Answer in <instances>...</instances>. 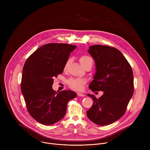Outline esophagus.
<instances>
[{"instance_id": "esophagus-1", "label": "esophagus", "mask_w": 150, "mask_h": 150, "mask_svg": "<svg viewBox=\"0 0 150 150\" xmlns=\"http://www.w3.org/2000/svg\"><path fill=\"white\" fill-rule=\"evenodd\" d=\"M77 95H78V96H79V97H84V96H85V95H84L83 94L81 93H77Z\"/></svg>"}]
</instances>
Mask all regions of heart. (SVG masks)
<instances>
[{
	"label": "heart",
	"mask_w": 150,
	"mask_h": 150,
	"mask_svg": "<svg viewBox=\"0 0 150 150\" xmlns=\"http://www.w3.org/2000/svg\"><path fill=\"white\" fill-rule=\"evenodd\" d=\"M90 60H93L90 57L88 56H82L79 58V62L83 67ZM85 82V80L81 78H71L68 81L69 87L71 88L76 90H82Z\"/></svg>",
	"instance_id": "heart-1"
}]
</instances>
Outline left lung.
Returning a JSON list of instances; mask_svg holds the SVG:
<instances>
[{"instance_id":"8db88e82","label":"left lung","mask_w":150,"mask_h":150,"mask_svg":"<svg viewBox=\"0 0 150 150\" xmlns=\"http://www.w3.org/2000/svg\"><path fill=\"white\" fill-rule=\"evenodd\" d=\"M95 61L96 72L89 85L93 92L102 91L103 95L92 98L93 104L87 111L88 119L94 123L108 125L125 114L132 98L134 75L129 62L117 49L108 46L94 45L88 50Z\"/></svg>"}]
</instances>
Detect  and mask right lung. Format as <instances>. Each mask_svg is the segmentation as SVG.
<instances>
[{"label":"right lung","instance_id":"add662e5","mask_svg":"<svg viewBox=\"0 0 150 150\" xmlns=\"http://www.w3.org/2000/svg\"><path fill=\"white\" fill-rule=\"evenodd\" d=\"M76 47L68 44H46L33 53L24 64L21 92L29 113L41 124L50 125L60 120L69 101L76 96L71 90L56 93L52 88L53 78L63 72Z\"/></svg>","mask_w":150,"mask_h":150}]
</instances>
